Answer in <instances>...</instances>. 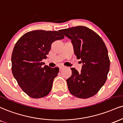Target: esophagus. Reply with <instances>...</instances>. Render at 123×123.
Wrapping results in <instances>:
<instances>
[{
  "label": "esophagus",
  "mask_w": 123,
  "mask_h": 123,
  "mask_svg": "<svg viewBox=\"0 0 123 123\" xmlns=\"http://www.w3.org/2000/svg\"><path fill=\"white\" fill-rule=\"evenodd\" d=\"M63 68H64V66H59V69H60V71H61V70H62Z\"/></svg>",
  "instance_id": "1"
}]
</instances>
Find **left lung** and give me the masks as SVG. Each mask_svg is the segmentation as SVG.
Returning <instances> with one entry per match:
<instances>
[{"label":"left lung","instance_id":"1","mask_svg":"<svg viewBox=\"0 0 123 123\" xmlns=\"http://www.w3.org/2000/svg\"><path fill=\"white\" fill-rule=\"evenodd\" d=\"M60 32L71 39L77 58L83 63L80 72L71 68L72 76L66 80L68 89L78 98L92 97L104 85L109 70L110 61L104 41L85 26L68 28Z\"/></svg>","mask_w":123,"mask_h":123}]
</instances>
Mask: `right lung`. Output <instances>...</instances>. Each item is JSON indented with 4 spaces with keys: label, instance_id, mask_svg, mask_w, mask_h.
<instances>
[{
    "label": "right lung",
    "instance_id": "obj_1",
    "mask_svg": "<svg viewBox=\"0 0 123 123\" xmlns=\"http://www.w3.org/2000/svg\"><path fill=\"white\" fill-rule=\"evenodd\" d=\"M60 31H31L20 37L11 56L12 73L19 86L30 97L42 98L50 93L59 68L43 66L51 43L64 38Z\"/></svg>",
    "mask_w": 123,
    "mask_h": 123
}]
</instances>
